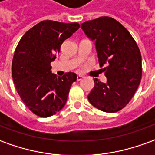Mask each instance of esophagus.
<instances>
[{"mask_svg":"<svg viewBox=\"0 0 155 155\" xmlns=\"http://www.w3.org/2000/svg\"><path fill=\"white\" fill-rule=\"evenodd\" d=\"M84 78V76L83 75H81V74H79V75H77V81H81L82 79Z\"/></svg>","mask_w":155,"mask_h":155,"instance_id":"34e87169","label":"esophagus"}]
</instances>
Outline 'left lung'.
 <instances>
[{
  "mask_svg": "<svg viewBox=\"0 0 155 155\" xmlns=\"http://www.w3.org/2000/svg\"><path fill=\"white\" fill-rule=\"evenodd\" d=\"M91 41H95L100 66L107 82L95 78V86L88 100L105 112H116L128 103L140 84L142 58L135 40L120 22L101 17L81 25Z\"/></svg>",
  "mask_w": 155,
  "mask_h": 155,
  "instance_id": "8db88e82",
  "label": "left lung"
}]
</instances>
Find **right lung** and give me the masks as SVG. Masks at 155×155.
I'll list each match as a JSON object with an SVG mask.
<instances>
[{
	"label": "right lung",
	"mask_w": 155,
	"mask_h": 155,
	"mask_svg": "<svg viewBox=\"0 0 155 155\" xmlns=\"http://www.w3.org/2000/svg\"><path fill=\"white\" fill-rule=\"evenodd\" d=\"M79 28L77 22L46 20L29 29L17 44L12 64V79L23 103L36 115H54L66 103L77 75L68 72L57 77L52 73L50 63L64 41Z\"/></svg>",
	"instance_id": "1"
}]
</instances>
